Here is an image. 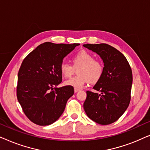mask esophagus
I'll return each instance as SVG.
<instances>
[{"instance_id": "1", "label": "esophagus", "mask_w": 150, "mask_h": 150, "mask_svg": "<svg viewBox=\"0 0 150 150\" xmlns=\"http://www.w3.org/2000/svg\"><path fill=\"white\" fill-rule=\"evenodd\" d=\"M80 91L79 89H77V88H74V92L75 93H77V92H79Z\"/></svg>"}]
</instances>
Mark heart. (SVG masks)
<instances>
[{
  "label": "heart",
  "mask_w": 150,
  "mask_h": 150,
  "mask_svg": "<svg viewBox=\"0 0 150 150\" xmlns=\"http://www.w3.org/2000/svg\"><path fill=\"white\" fill-rule=\"evenodd\" d=\"M73 65L62 61L60 64V71L65 78L70 77L77 69L79 75L71 77L65 82V85L72 86L74 88L81 89L83 87L88 81L91 83H96L103 74V65L91 53L86 50H81L76 53L72 58Z\"/></svg>",
  "instance_id": "obj_1"
}]
</instances>
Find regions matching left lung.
I'll use <instances>...</instances> for the list:
<instances>
[{
  "label": "left lung",
  "mask_w": 150,
  "mask_h": 150,
  "mask_svg": "<svg viewBox=\"0 0 150 150\" xmlns=\"http://www.w3.org/2000/svg\"><path fill=\"white\" fill-rule=\"evenodd\" d=\"M83 46L99 54L104 63L103 74L93 87L100 93L87 91L84 109L93 122L110 124L124 114L130 104L132 69L124 55L110 45L87 44Z\"/></svg>",
  "instance_id": "obj_1"
}]
</instances>
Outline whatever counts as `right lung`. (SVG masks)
I'll return each mask as SVG.
<instances>
[{"mask_svg":"<svg viewBox=\"0 0 150 150\" xmlns=\"http://www.w3.org/2000/svg\"><path fill=\"white\" fill-rule=\"evenodd\" d=\"M79 45L45 42L22 61L18 74L17 98L24 114L34 124L50 125L64 111L74 90L69 85L57 87L62 81L60 64Z\"/></svg>","mask_w":150,"mask_h":150,"instance_id":"add662e5","label":"right lung"}]
</instances>
